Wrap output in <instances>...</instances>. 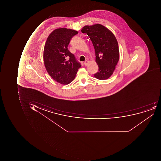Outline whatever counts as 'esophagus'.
<instances>
[{
  "label": "esophagus",
  "instance_id": "obj_1",
  "mask_svg": "<svg viewBox=\"0 0 161 161\" xmlns=\"http://www.w3.org/2000/svg\"><path fill=\"white\" fill-rule=\"evenodd\" d=\"M88 63H89V61H87V60H86L84 62V65L87 66V65H88Z\"/></svg>",
  "mask_w": 161,
  "mask_h": 161
}]
</instances>
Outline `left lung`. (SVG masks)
I'll return each instance as SVG.
<instances>
[{"label":"left lung","instance_id":"obj_1","mask_svg":"<svg viewBox=\"0 0 161 161\" xmlns=\"http://www.w3.org/2000/svg\"><path fill=\"white\" fill-rule=\"evenodd\" d=\"M81 31L87 34L95 51V61L99 69L95 78L103 80L113 75L119 58L118 41L115 35L102 25H85Z\"/></svg>","mask_w":161,"mask_h":161}]
</instances>
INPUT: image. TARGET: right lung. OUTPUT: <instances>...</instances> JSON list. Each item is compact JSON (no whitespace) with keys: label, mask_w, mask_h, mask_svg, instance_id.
<instances>
[{"label":"right lung","mask_w":161,"mask_h":161,"mask_svg":"<svg viewBox=\"0 0 161 161\" xmlns=\"http://www.w3.org/2000/svg\"><path fill=\"white\" fill-rule=\"evenodd\" d=\"M78 31L66 28L53 31L49 35L43 50V61L47 72L56 82L67 85L75 79L81 67L68 46Z\"/></svg>","instance_id":"obj_1"}]
</instances>
